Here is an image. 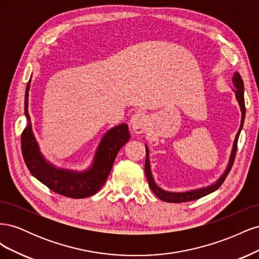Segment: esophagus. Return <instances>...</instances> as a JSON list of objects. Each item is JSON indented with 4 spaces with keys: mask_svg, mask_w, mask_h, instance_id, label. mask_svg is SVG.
Instances as JSON below:
<instances>
[{
    "mask_svg": "<svg viewBox=\"0 0 259 259\" xmlns=\"http://www.w3.org/2000/svg\"><path fill=\"white\" fill-rule=\"evenodd\" d=\"M131 126L136 134H142L148 126L149 123V116L143 112H136L133 114L131 117Z\"/></svg>",
    "mask_w": 259,
    "mask_h": 259,
    "instance_id": "esophagus-1",
    "label": "esophagus"
}]
</instances>
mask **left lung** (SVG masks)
Listing matches in <instances>:
<instances>
[{"instance_id": "obj_1", "label": "left lung", "mask_w": 259, "mask_h": 259, "mask_svg": "<svg viewBox=\"0 0 259 259\" xmlns=\"http://www.w3.org/2000/svg\"><path fill=\"white\" fill-rule=\"evenodd\" d=\"M232 82L234 88L236 90H233L234 94H236V98L239 103L240 109H241V125L240 128L237 133L236 138H234L233 142V147L231 150V154H230V159H229V163L227 165L226 170L224 171V174L219 177L214 184H211L207 187H203V188H199V189H194V190H190V191H185V192H170V191H166L160 188L158 185L155 184L152 173H151V167H150V161H149V149L146 145V162H145V174L146 177L148 179V184L149 187L151 188V190L153 191V193L158 197L160 200L164 201V202H174V203H182V202H188V201H193V200H198L204 195H207L211 192L216 191L219 187L222 186V184L224 183V180L226 179L227 175L229 174V171L233 165V161L234 158H236V153H237V146H238V139L240 136L241 130L243 127V123H244V117H245V103H244V84H243L242 77L241 75L236 72L233 74L232 77Z\"/></svg>"}]
</instances>
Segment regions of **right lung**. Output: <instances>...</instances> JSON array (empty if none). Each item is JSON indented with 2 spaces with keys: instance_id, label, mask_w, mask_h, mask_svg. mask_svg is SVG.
<instances>
[{
  "instance_id": "right-lung-1",
  "label": "right lung",
  "mask_w": 259,
  "mask_h": 259,
  "mask_svg": "<svg viewBox=\"0 0 259 259\" xmlns=\"http://www.w3.org/2000/svg\"><path fill=\"white\" fill-rule=\"evenodd\" d=\"M30 83L31 77L25 94V115L28 124L21 134L22 155L30 173L52 191L65 197L83 199L94 195L106 183L117 152L128 142L131 135L127 124H120L106 133L97 147L92 165L88 169L73 170L55 166L41 153L33 134L28 112Z\"/></svg>"
}]
</instances>
